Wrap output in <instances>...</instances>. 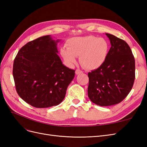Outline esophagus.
Masks as SVG:
<instances>
[{
	"label": "esophagus",
	"instance_id": "34e87169",
	"mask_svg": "<svg viewBox=\"0 0 147 147\" xmlns=\"http://www.w3.org/2000/svg\"><path fill=\"white\" fill-rule=\"evenodd\" d=\"M75 73H76L77 75H78V74H80L83 73V72H82V71L81 70L77 69L76 70H75Z\"/></svg>",
	"mask_w": 147,
	"mask_h": 147
}]
</instances>
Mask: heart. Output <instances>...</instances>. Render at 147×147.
<instances>
[{
	"label": "heart",
	"instance_id": "heart-1",
	"mask_svg": "<svg viewBox=\"0 0 147 147\" xmlns=\"http://www.w3.org/2000/svg\"><path fill=\"white\" fill-rule=\"evenodd\" d=\"M67 48H62L61 53L69 64L76 63L77 56H80V61L84 67L95 70L105 63L110 45L104 38L89 35L69 39L67 42Z\"/></svg>",
	"mask_w": 147,
	"mask_h": 147
}]
</instances>
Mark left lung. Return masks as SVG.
<instances>
[{"mask_svg": "<svg viewBox=\"0 0 147 147\" xmlns=\"http://www.w3.org/2000/svg\"><path fill=\"white\" fill-rule=\"evenodd\" d=\"M111 48L105 63L88 73V95L96 105L119 104L128 95L135 80V59L128 44L113 35L105 34Z\"/></svg>", "mask_w": 147, "mask_h": 147, "instance_id": "obj_1", "label": "left lung"}]
</instances>
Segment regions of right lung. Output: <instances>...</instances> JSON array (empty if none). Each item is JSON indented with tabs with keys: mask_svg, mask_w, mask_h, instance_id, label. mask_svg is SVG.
<instances>
[{
	"mask_svg": "<svg viewBox=\"0 0 147 147\" xmlns=\"http://www.w3.org/2000/svg\"><path fill=\"white\" fill-rule=\"evenodd\" d=\"M45 35L26 43L14 60L13 75L21 98L36 108L59 105L75 76L57 55V43Z\"/></svg>",
	"mask_w": 147,
	"mask_h": 147,
	"instance_id": "right-lung-1",
	"label": "right lung"
}]
</instances>
